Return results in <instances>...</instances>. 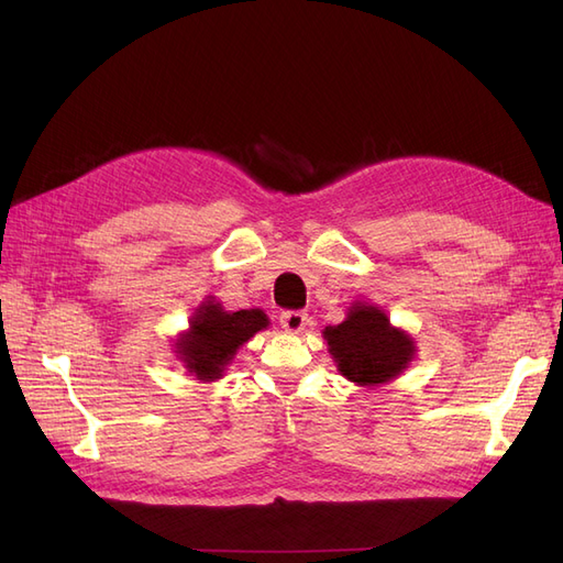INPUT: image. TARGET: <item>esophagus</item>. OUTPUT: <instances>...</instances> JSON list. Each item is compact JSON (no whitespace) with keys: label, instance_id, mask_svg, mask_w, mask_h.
<instances>
[{"label":"esophagus","instance_id":"obj_1","mask_svg":"<svg viewBox=\"0 0 563 563\" xmlns=\"http://www.w3.org/2000/svg\"><path fill=\"white\" fill-rule=\"evenodd\" d=\"M282 328H286L288 333H302L305 325H307V314L305 312H284L279 317Z\"/></svg>","mask_w":563,"mask_h":563}]
</instances>
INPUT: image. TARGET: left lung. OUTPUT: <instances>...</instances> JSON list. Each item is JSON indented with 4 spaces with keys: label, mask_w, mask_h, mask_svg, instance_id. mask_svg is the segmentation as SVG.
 Instances as JSON below:
<instances>
[{
    "label": "left lung",
    "mask_w": 563,
    "mask_h": 563,
    "mask_svg": "<svg viewBox=\"0 0 563 563\" xmlns=\"http://www.w3.org/2000/svg\"><path fill=\"white\" fill-rule=\"evenodd\" d=\"M323 340L338 373L365 389L396 379L417 354L415 338L365 300H354L342 323L325 325Z\"/></svg>",
    "instance_id": "1"
}]
</instances>
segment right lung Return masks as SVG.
<instances>
[{"label":"right lung","mask_w":563,"mask_h":563,"mask_svg":"<svg viewBox=\"0 0 563 563\" xmlns=\"http://www.w3.org/2000/svg\"><path fill=\"white\" fill-rule=\"evenodd\" d=\"M267 325L269 321L263 309L228 312L214 296H209L192 312L186 331L174 340V354L184 363L188 375L202 384L217 382L225 375L240 346Z\"/></svg>","instance_id":"obj_1"}]
</instances>
